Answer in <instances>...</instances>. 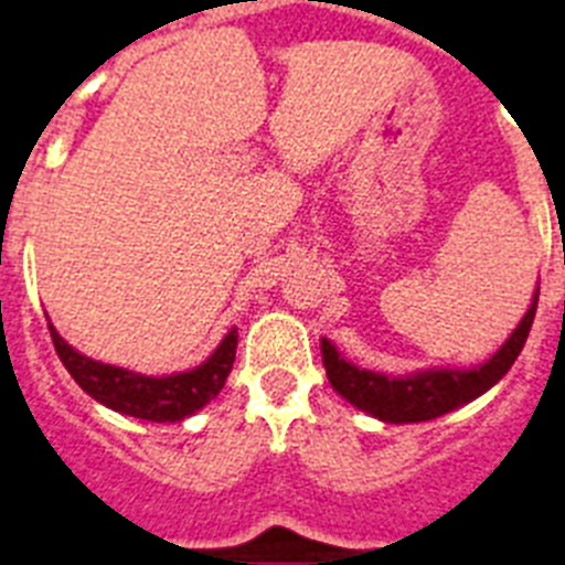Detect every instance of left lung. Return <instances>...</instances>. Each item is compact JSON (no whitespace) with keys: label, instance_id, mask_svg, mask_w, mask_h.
<instances>
[{"label":"left lung","instance_id":"8db88e82","mask_svg":"<svg viewBox=\"0 0 565 565\" xmlns=\"http://www.w3.org/2000/svg\"><path fill=\"white\" fill-rule=\"evenodd\" d=\"M535 308L537 294L515 333L501 344V351L472 371H424L407 379H387L382 373L359 371L356 364L344 362L328 339H322V364H326L333 391L356 404L359 411L393 424L430 422V418H438L461 407V404L472 402L483 391H489L498 379L507 376V371L515 364L518 353L526 344Z\"/></svg>","mask_w":565,"mask_h":565}]
</instances>
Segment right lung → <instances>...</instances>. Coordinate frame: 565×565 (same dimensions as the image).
<instances>
[{"label": "right lung", "instance_id": "add662e5", "mask_svg": "<svg viewBox=\"0 0 565 565\" xmlns=\"http://www.w3.org/2000/svg\"><path fill=\"white\" fill-rule=\"evenodd\" d=\"M50 328L53 337V348H56L58 359L67 367V373L78 382L84 393L96 398V402L107 404L113 411L124 413V416L147 418V422H181V418L192 416L212 402L217 393L223 391L226 376L232 373L234 353H237V331H228L221 348L189 373H174V376H141V373L124 371V367H113V364H102L96 359L82 356L73 351L67 342L56 333V328Z\"/></svg>", "mask_w": 565, "mask_h": 565}]
</instances>
